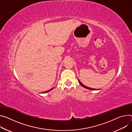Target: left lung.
I'll use <instances>...</instances> for the list:
<instances>
[{
	"instance_id": "1",
	"label": "left lung",
	"mask_w": 132,
	"mask_h": 132,
	"mask_svg": "<svg viewBox=\"0 0 132 132\" xmlns=\"http://www.w3.org/2000/svg\"><path fill=\"white\" fill-rule=\"evenodd\" d=\"M78 81H79V84H80L82 86V87H84V88H87V89H90V90H97V89H94V88H89V87H87V86H85V85H84L82 84L79 81V79H78Z\"/></svg>"
}]
</instances>
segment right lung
<instances>
[{"mask_svg":"<svg viewBox=\"0 0 132 132\" xmlns=\"http://www.w3.org/2000/svg\"><path fill=\"white\" fill-rule=\"evenodd\" d=\"M54 88H52V89H50V90H47V91H46V92H43V93H46V92H49V91H50V90H51L52 89H53Z\"/></svg>","mask_w":132,"mask_h":132,"instance_id":"obj_1","label":"right lung"}]
</instances>
